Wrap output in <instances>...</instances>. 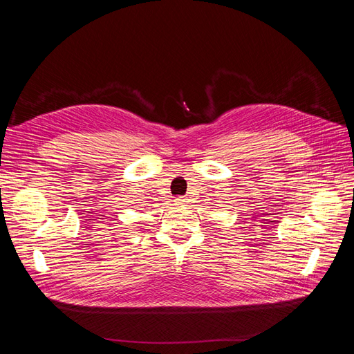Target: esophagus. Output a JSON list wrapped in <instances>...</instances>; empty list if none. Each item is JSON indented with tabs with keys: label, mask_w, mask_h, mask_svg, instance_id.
I'll return each instance as SVG.
<instances>
[{
	"label": "esophagus",
	"mask_w": 354,
	"mask_h": 354,
	"mask_svg": "<svg viewBox=\"0 0 354 354\" xmlns=\"http://www.w3.org/2000/svg\"><path fill=\"white\" fill-rule=\"evenodd\" d=\"M186 202H187V201H186L185 198H177V199H176V203H177V205H185Z\"/></svg>",
	"instance_id": "34e87169"
}]
</instances>
